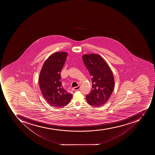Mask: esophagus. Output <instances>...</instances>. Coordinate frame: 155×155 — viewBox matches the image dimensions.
<instances>
[{"instance_id":"obj_1","label":"esophagus","mask_w":155,"mask_h":155,"mask_svg":"<svg viewBox=\"0 0 155 155\" xmlns=\"http://www.w3.org/2000/svg\"><path fill=\"white\" fill-rule=\"evenodd\" d=\"M79 89H80V86H78L74 87V88H73V90L74 91H78L79 90Z\"/></svg>"}]
</instances>
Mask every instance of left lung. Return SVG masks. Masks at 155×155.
Wrapping results in <instances>:
<instances>
[{
  "mask_svg": "<svg viewBox=\"0 0 155 155\" xmlns=\"http://www.w3.org/2000/svg\"><path fill=\"white\" fill-rule=\"evenodd\" d=\"M82 60L92 81L91 91L86 96L87 101L91 106H102L114 91V79L112 71L104 59L97 54L84 55Z\"/></svg>",
  "mask_w": 155,
  "mask_h": 155,
  "instance_id": "obj_1",
  "label": "left lung"
}]
</instances>
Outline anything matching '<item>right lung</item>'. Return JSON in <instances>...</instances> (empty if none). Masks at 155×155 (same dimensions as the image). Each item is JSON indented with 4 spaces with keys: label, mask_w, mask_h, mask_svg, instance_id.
Masks as SVG:
<instances>
[{
    "label": "right lung",
    "mask_w": 155,
    "mask_h": 155,
    "mask_svg": "<svg viewBox=\"0 0 155 155\" xmlns=\"http://www.w3.org/2000/svg\"><path fill=\"white\" fill-rule=\"evenodd\" d=\"M67 55L64 52L51 55L43 64L39 75L41 94L48 103L54 107H64L72 99V94L63 88L61 81V72Z\"/></svg>",
    "instance_id": "right-lung-1"
}]
</instances>
